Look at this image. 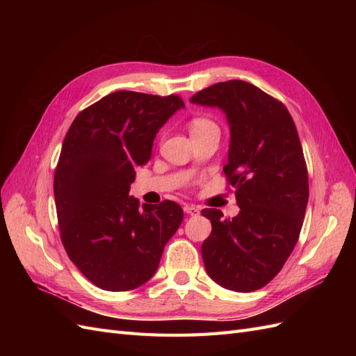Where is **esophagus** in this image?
I'll return each mask as SVG.
<instances>
[{"label":"esophagus","instance_id":"esophagus-1","mask_svg":"<svg viewBox=\"0 0 356 356\" xmlns=\"http://www.w3.org/2000/svg\"><path fill=\"white\" fill-rule=\"evenodd\" d=\"M184 212L186 213H188V215H199V208H196V207H193V204H186L184 207Z\"/></svg>","mask_w":356,"mask_h":356}]
</instances>
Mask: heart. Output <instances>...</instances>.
Here are the masks:
<instances>
[{"mask_svg":"<svg viewBox=\"0 0 356 356\" xmlns=\"http://www.w3.org/2000/svg\"><path fill=\"white\" fill-rule=\"evenodd\" d=\"M208 126H213V123L209 120V118L196 117V118H193L191 123H190V132L195 134L196 131H200V129H204Z\"/></svg>","mask_w":356,"mask_h":356,"instance_id":"1","label":"heart"}]
</instances>
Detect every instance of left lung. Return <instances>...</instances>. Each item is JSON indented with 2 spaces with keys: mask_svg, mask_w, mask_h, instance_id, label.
Wrapping results in <instances>:
<instances>
[{
  "mask_svg": "<svg viewBox=\"0 0 356 356\" xmlns=\"http://www.w3.org/2000/svg\"><path fill=\"white\" fill-rule=\"evenodd\" d=\"M190 101L218 106L227 117L222 170L241 208L232 220L220 209L202 211L212 224L203 264L222 288L251 293L281 272L303 225L309 178L297 127L281 101L242 80L212 84Z\"/></svg>",
  "mask_w": 356,
  "mask_h": 356,
  "instance_id": "1",
  "label": "left lung"
}]
</instances>
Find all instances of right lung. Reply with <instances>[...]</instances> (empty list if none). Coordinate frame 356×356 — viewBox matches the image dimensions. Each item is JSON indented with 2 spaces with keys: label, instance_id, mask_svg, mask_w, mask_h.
Wrapping results in <instances>:
<instances>
[{
  "label": "right lung",
  "instance_id": "1",
  "mask_svg": "<svg viewBox=\"0 0 356 356\" xmlns=\"http://www.w3.org/2000/svg\"><path fill=\"white\" fill-rule=\"evenodd\" d=\"M178 95L118 90L74 118L53 181L60 241L79 270L106 291H129L156 273L163 248L184 218L178 203L129 197L135 168L182 108Z\"/></svg>",
  "mask_w": 356,
  "mask_h": 356
}]
</instances>
